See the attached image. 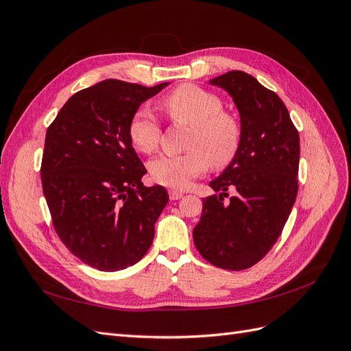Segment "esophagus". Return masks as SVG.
Instances as JSON below:
<instances>
[{"label":"esophagus","instance_id":"esophagus-1","mask_svg":"<svg viewBox=\"0 0 351 351\" xmlns=\"http://www.w3.org/2000/svg\"><path fill=\"white\" fill-rule=\"evenodd\" d=\"M168 195H169V199H171V200H178V199L183 197L184 193L182 192V190L171 189V190H169V192H168Z\"/></svg>","mask_w":351,"mask_h":351}]
</instances>
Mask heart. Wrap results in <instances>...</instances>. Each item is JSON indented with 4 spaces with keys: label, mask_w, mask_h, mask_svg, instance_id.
Wrapping results in <instances>:
<instances>
[{
    "label": "heart",
    "mask_w": 351,
    "mask_h": 351,
    "mask_svg": "<svg viewBox=\"0 0 351 351\" xmlns=\"http://www.w3.org/2000/svg\"><path fill=\"white\" fill-rule=\"evenodd\" d=\"M162 107L176 123L190 125L186 147L180 155H159L149 162L151 177L156 183L183 189L204 174L209 164L224 168L236 158L241 127L228 112L222 111L217 95L195 84H183L162 101ZM129 136L133 146L143 154L154 152L161 139V127L151 110L139 108L132 117Z\"/></svg>",
    "instance_id": "1"
}]
</instances>
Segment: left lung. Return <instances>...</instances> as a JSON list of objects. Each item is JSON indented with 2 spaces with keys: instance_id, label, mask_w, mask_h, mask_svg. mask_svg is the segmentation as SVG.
<instances>
[{
  "instance_id": "obj_1",
  "label": "left lung",
  "mask_w": 351,
  "mask_h": 351,
  "mask_svg": "<svg viewBox=\"0 0 351 351\" xmlns=\"http://www.w3.org/2000/svg\"><path fill=\"white\" fill-rule=\"evenodd\" d=\"M209 84L224 89L240 115L236 158L209 186L193 230L196 249L222 269L250 268L280 237L297 196L300 139L289 110L250 74L228 71ZM235 192L223 202L228 189Z\"/></svg>"
}]
</instances>
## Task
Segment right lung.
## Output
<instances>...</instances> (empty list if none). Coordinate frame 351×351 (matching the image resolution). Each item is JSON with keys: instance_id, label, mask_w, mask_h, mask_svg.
<instances>
[{"instance_id": "1", "label": "right lung", "mask_w": 351, "mask_h": 351, "mask_svg": "<svg viewBox=\"0 0 351 351\" xmlns=\"http://www.w3.org/2000/svg\"><path fill=\"white\" fill-rule=\"evenodd\" d=\"M168 84L99 82L74 93L48 127L40 178L52 222L66 247L92 268L125 269L154 241L168 193L143 186L146 169L129 124Z\"/></svg>"}]
</instances>
